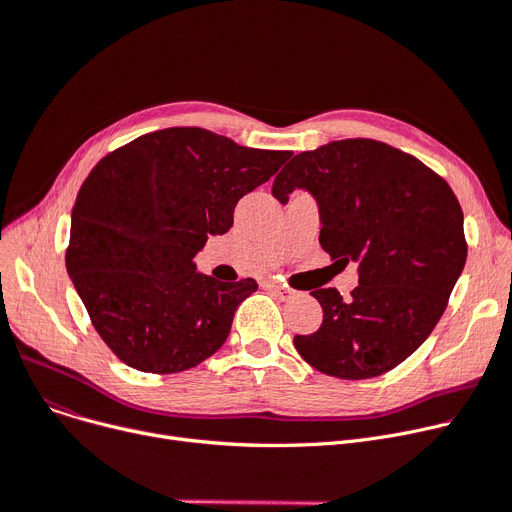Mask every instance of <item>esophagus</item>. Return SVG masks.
Instances as JSON below:
<instances>
[{
  "mask_svg": "<svg viewBox=\"0 0 512 512\" xmlns=\"http://www.w3.org/2000/svg\"><path fill=\"white\" fill-rule=\"evenodd\" d=\"M264 287L266 289H270V291H273L279 299H289L291 295H293V291L291 289H287V287H283V285H279V283H264Z\"/></svg>",
  "mask_w": 512,
  "mask_h": 512,
  "instance_id": "1",
  "label": "esophagus"
}]
</instances>
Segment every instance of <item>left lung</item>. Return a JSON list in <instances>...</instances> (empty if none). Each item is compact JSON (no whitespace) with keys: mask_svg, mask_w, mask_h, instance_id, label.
<instances>
[{"mask_svg":"<svg viewBox=\"0 0 512 512\" xmlns=\"http://www.w3.org/2000/svg\"><path fill=\"white\" fill-rule=\"evenodd\" d=\"M295 188L320 208V246L359 264L349 297L316 289L322 324L293 345L326 376L364 380L397 368L446 310L467 260L463 210L446 179L413 155L372 138L328 142L295 155L273 196Z\"/></svg>","mask_w":512,"mask_h":512,"instance_id":"obj_1","label":"left lung"}]
</instances>
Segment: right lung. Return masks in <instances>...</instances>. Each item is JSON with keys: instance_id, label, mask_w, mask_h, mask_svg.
<instances>
[{"instance_id": "add662e5", "label": "right lung", "mask_w": 512, "mask_h": 512, "mask_svg": "<svg viewBox=\"0 0 512 512\" xmlns=\"http://www.w3.org/2000/svg\"><path fill=\"white\" fill-rule=\"evenodd\" d=\"M291 155L204 128H167L115 148L88 173L66 268L99 337L126 366L184 372L225 343L258 283L200 275L194 258L208 235L231 229L239 198Z\"/></svg>"}]
</instances>
